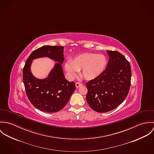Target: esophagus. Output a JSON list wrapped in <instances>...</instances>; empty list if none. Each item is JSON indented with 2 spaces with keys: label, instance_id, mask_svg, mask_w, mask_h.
<instances>
[{
  "label": "esophagus",
  "instance_id": "34e87169",
  "mask_svg": "<svg viewBox=\"0 0 154 154\" xmlns=\"http://www.w3.org/2000/svg\"><path fill=\"white\" fill-rule=\"evenodd\" d=\"M75 85H76V88H78L79 87H81L82 84L81 83H80V82H76Z\"/></svg>",
  "mask_w": 154,
  "mask_h": 154
}]
</instances>
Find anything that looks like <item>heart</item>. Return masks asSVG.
I'll use <instances>...</instances> for the list:
<instances>
[{
    "mask_svg": "<svg viewBox=\"0 0 154 154\" xmlns=\"http://www.w3.org/2000/svg\"><path fill=\"white\" fill-rule=\"evenodd\" d=\"M107 64L106 57L97 53H83L65 63V69L70 78L75 77L79 70L86 80L98 77L105 70Z\"/></svg>",
    "mask_w": 154,
    "mask_h": 154,
    "instance_id": "1",
    "label": "heart"
}]
</instances>
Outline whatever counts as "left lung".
<instances>
[{"label": "left lung", "instance_id": "8db88e82", "mask_svg": "<svg viewBox=\"0 0 154 154\" xmlns=\"http://www.w3.org/2000/svg\"><path fill=\"white\" fill-rule=\"evenodd\" d=\"M109 60L104 71L86 84L87 101L99 112L114 110L126 98L131 83V67L125 57L117 51L107 50Z\"/></svg>", "mask_w": 154, "mask_h": 154}]
</instances>
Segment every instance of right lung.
Segmentation results:
<instances>
[{
	"label": "right lung",
	"instance_id": "1",
	"mask_svg": "<svg viewBox=\"0 0 154 154\" xmlns=\"http://www.w3.org/2000/svg\"><path fill=\"white\" fill-rule=\"evenodd\" d=\"M64 47L45 45L29 55L23 68V82L28 98L37 109L43 112H56L65 107L75 90L74 82L66 80L62 65ZM47 57L56 64L48 76L45 79L35 78L31 73L30 65L34 59Z\"/></svg>",
	"mask_w": 154,
	"mask_h": 154
}]
</instances>
